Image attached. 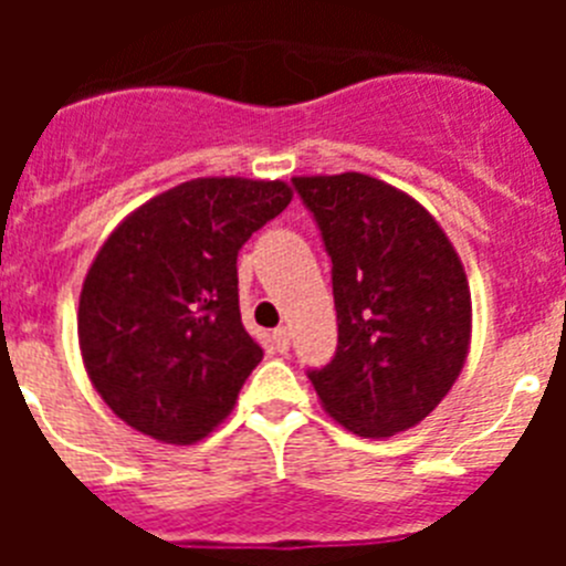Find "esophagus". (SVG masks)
I'll return each instance as SVG.
<instances>
[{
    "mask_svg": "<svg viewBox=\"0 0 566 566\" xmlns=\"http://www.w3.org/2000/svg\"><path fill=\"white\" fill-rule=\"evenodd\" d=\"M272 343H274V348H277V352H289V345H292V332H289L286 326L274 328Z\"/></svg>",
    "mask_w": 566,
    "mask_h": 566,
    "instance_id": "esophagus-1",
    "label": "esophagus"
}]
</instances>
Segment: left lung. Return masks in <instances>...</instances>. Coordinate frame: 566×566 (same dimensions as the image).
Wrapping results in <instances>:
<instances>
[{"label": "left lung", "mask_w": 566, "mask_h": 566, "mask_svg": "<svg viewBox=\"0 0 566 566\" xmlns=\"http://www.w3.org/2000/svg\"><path fill=\"white\" fill-rule=\"evenodd\" d=\"M294 189L332 258L337 354L308 371L319 402L365 439L408 431L451 391L470 348L457 249L411 195L363 172L300 175Z\"/></svg>", "instance_id": "left-lung-1"}]
</instances>
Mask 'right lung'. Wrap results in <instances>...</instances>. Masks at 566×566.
<instances>
[{
	"label": "right lung",
	"mask_w": 566,
	"mask_h": 566,
	"mask_svg": "<svg viewBox=\"0 0 566 566\" xmlns=\"http://www.w3.org/2000/svg\"><path fill=\"white\" fill-rule=\"evenodd\" d=\"M292 201L286 181L195 178L129 212L78 297V348L109 411L167 444L229 417L263 348L240 323V247Z\"/></svg>",
	"instance_id": "1"
}]
</instances>
